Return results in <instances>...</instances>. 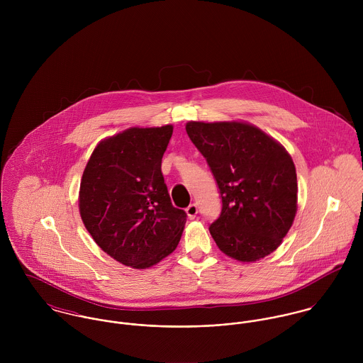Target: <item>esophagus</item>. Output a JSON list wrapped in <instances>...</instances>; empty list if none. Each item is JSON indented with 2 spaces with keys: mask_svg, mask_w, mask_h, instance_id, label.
<instances>
[{
  "mask_svg": "<svg viewBox=\"0 0 363 363\" xmlns=\"http://www.w3.org/2000/svg\"><path fill=\"white\" fill-rule=\"evenodd\" d=\"M186 212H187V215L190 216V219H194V218L197 216V213H199L197 204H190L189 207L186 208Z\"/></svg>",
  "mask_w": 363,
  "mask_h": 363,
  "instance_id": "esophagus-1",
  "label": "esophagus"
}]
</instances>
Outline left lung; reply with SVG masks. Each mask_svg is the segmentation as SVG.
I'll use <instances>...</instances> for the list:
<instances>
[{
    "instance_id": "8db88e82",
    "label": "left lung",
    "mask_w": 363,
    "mask_h": 363,
    "mask_svg": "<svg viewBox=\"0 0 363 363\" xmlns=\"http://www.w3.org/2000/svg\"><path fill=\"white\" fill-rule=\"evenodd\" d=\"M186 131L207 159L222 199L209 233L220 252L257 261L281 245L298 209L291 155L259 128L239 121H190Z\"/></svg>"
}]
</instances>
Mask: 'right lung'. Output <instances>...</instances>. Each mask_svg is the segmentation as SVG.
<instances>
[{
  "mask_svg": "<svg viewBox=\"0 0 363 363\" xmlns=\"http://www.w3.org/2000/svg\"><path fill=\"white\" fill-rule=\"evenodd\" d=\"M173 127L128 128L98 144L79 187L82 222L118 262L144 269L177 247L187 213L172 206L160 170Z\"/></svg>",
  "mask_w": 363,
  "mask_h": 363,
  "instance_id": "add662e5",
  "label": "right lung"
}]
</instances>
